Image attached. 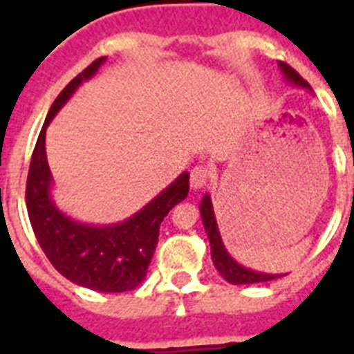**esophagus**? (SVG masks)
I'll use <instances>...</instances> for the list:
<instances>
[{"label":"esophagus","mask_w":354,"mask_h":354,"mask_svg":"<svg viewBox=\"0 0 354 354\" xmlns=\"http://www.w3.org/2000/svg\"><path fill=\"white\" fill-rule=\"evenodd\" d=\"M211 180V171L207 167H194L191 172V189L193 191H200L204 189Z\"/></svg>","instance_id":"34e87169"}]
</instances>
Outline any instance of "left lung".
Returning <instances> with one entry per match:
<instances>
[{
    "label": "left lung",
    "instance_id": "left-lung-1",
    "mask_svg": "<svg viewBox=\"0 0 354 354\" xmlns=\"http://www.w3.org/2000/svg\"><path fill=\"white\" fill-rule=\"evenodd\" d=\"M279 69L288 84L296 86V88H303V90L307 91H313V88H310V84H308L307 80L303 79L296 69H292L288 64L279 62ZM200 216H202L205 233H207V239H209L213 264H215V268L218 270V274H221L227 283H232V285H252V283H263V281H272L281 277V274H264V272L246 268V266H242V264L236 263L235 259L230 255V252H227L226 246H224V242H222L221 232H218V224H216L215 218V211H213V202H211V196L207 193L204 194V198L200 202Z\"/></svg>",
    "mask_w": 354,
    "mask_h": 354
}]
</instances>
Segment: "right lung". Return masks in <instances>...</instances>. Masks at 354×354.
<instances>
[{
  "mask_svg": "<svg viewBox=\"0 0 354 354\" xmlns=\"http://www.w3.org/2000/svg\"><path fill=\"white\" fill-rule=\"evenodd\" d=\"M106 57L75 77L49 108L30 158L25 204L36 241L51 264L71 283L97 292L133 290L145 279L154 255L161 221L189 193V172H182L138 213L118 224L93 226L60 211L53 200V176L46 156V130L79 86L95 77Z\"/></svg>",
  "mask_w": 354,
  "mask_h": 354,
  "instance_id": "add662e5",
  "label": "right lung"
}]
</instances>
